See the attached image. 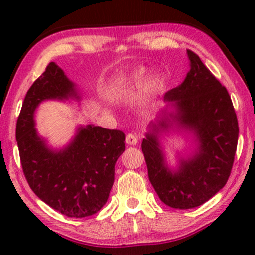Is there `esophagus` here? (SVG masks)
<instances>
[{
    "instance_id": "obj_1",
    "label": "esophagus",
    "mask_w": 255,
    "mask_h": 255,
    "mask_svg": "<svg viewBox=\"0 0 255 255\" xmlns=\"http://www.w3.org/2000/svg\"><path fill=\"white\" fill-rule=\"evenodd\" d=\"M126 142H127L128 145H136L137 144V137L135 134H128L127 136H126Z\"/></svg>"
}]
</instances>
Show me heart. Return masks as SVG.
<instances>
[{"label":"heart","mask_w":255,"mask_h":255,"mask_svg":"<svg viewBox=\"0 0 255 255\" xmlns=\"http://www.w3.org/2000/svg\"><path fill=\"white\" fill-rule=\"evenodd\" d=\"M147 71L136 68L135 71L114 78L108 89V96L114 101H127L137 95L145 83Z\"/></svg>","instance_id":"heart-1"}]
</instances>
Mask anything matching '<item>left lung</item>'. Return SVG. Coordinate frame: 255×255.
<instances>
[{
	"mask_svg": "<svg viewBox=\"0 0 255 255\" xmlns=\"http://www.w3.org/2000/svg\"><path fill=\"white\" fill-rule=\"evenodd\" d=\"M191 69L183 83L165 93L166 105L148 125L142 140L148 178L160 200L172 209L206 203L227 183L239 139V125L227 89L197 54L187 50ZM192 134L196 150L167 165L160 136L169 131Z\"/></svg>",
	"mask_w": 255,
	"mask_h": 255,
	"instance_id": "1",
	"label": "left lung"
}]
</instances>
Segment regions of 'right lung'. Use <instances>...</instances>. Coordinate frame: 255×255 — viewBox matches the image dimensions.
<instances>
[{"label": "right lung", "mask_w": 255, "mask_h": 255, "mask_svg": "<svg viewBox=\"0 0 255 255\" xmlns=\"http://www.w3.org/2000/svg\"><path fill=\"white\" fill-rule=\"evenodd\" d=\"M80 101L77 84L55 62L32 84L16 122V142L25 177L40 200L67 217L95 215L107 203L115 163L125 151V133L79 126L62 148L38 134L34 113L44 101Z\"/></svg>", "instance_id": "right-lung-1"}]
</instances>
